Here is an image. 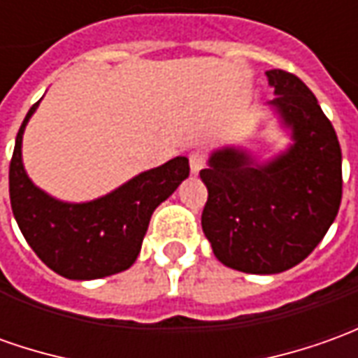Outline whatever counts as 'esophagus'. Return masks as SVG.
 Instances as JSON below:
<instances>
[{
	"instance_id": "34e87169",
	"label": "esophagus",
	"mask_w": 358,
	"mask_h": 358,
	"mask_svg": "<svg viewBox=\"0 0 358 358\" xmlns=\"http://www.w3.org/2000/svg\"><path fill=\"white\" fill-rule=\"evenodd\" d=\"M206 166V159H203V155L201 152H192L189 155V169L194 174H198L199 170Z\"/></svg>"
}]
</instances>
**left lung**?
<instances>
[{
  "mask_svg": "<svg viewBox=\"0 0 358 358\" xmlns=\"http://www.w3.org/2000/svg\"><path fill=\"white\" fill-rule=\"evenodd\" d=\"M271 108L294 145L264 164L221 148L199 172L208 188L201 229L225 266L276 274L296 266L331 227L341 206V147L312 90L286 70H268Z\"/></svg>",
  "mask_w": 358,
  "mask_h": 358,
  "instance_id": "8db88e82",
  "label": "left lung"
}]
</instances>
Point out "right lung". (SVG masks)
Here are the masks:
<instances>
[{
	"mask_svg": "<svg viewBox=\"0 0 358 358\" xmlns=\"http://www.w3.org/2000/svg\"><path fill=\"white\" fill-rule=\"evenodd\" d=\"M36 106L38 101L17 133L9 164L11 210L23 237L48 268L70 280H96L127 271L137 261L152 211L188 178V159L176 157L141 172L94 201H60L36 188L23 169V131Z\"/></svg>",
	"mask_w": 358,
	"mask_h": 358,
	"instance_id": "add662e5",
	"label": "right lung"
}]
</instances>
